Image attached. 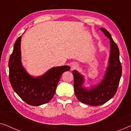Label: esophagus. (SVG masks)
I'll return each mask as SVG.
<instances>
[{
	"mask_svg": "<svg viewBox=\"0 0 131 131\" xmlns=\"http://www.w3.org/2000/svg\"><path fill=\"white\" fill-rule=\"evenodd\" d=\"M72 67L73 68H76V65H73L72 66Z\"/></svg>",
	"mask_w": 131,
	"mask_h": 131,
	"instance_id": "esophagus-1",
	"label": "esophagus"
}]
</instances>
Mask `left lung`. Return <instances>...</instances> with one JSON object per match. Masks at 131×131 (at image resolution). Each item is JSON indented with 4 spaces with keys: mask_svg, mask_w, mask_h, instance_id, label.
I'll return each mask as SVG.
<instances>
[{
    "mask_svg": "<svg viewBox=\"0 0 131 131\" xmlns=\"http://www.w3.org/2000/svg\"><path fill=\"white\" fill-rule=\"evenodd\" d=\"M110 40L111 51L109 66L100 84L91 90L82 87L83 78L78 71L73 70L74 90L80 102L94 106L101 105L110 100L116 94L122 75V65L119 59V48L113 40L110 33L104 28H100Z\"/></svg>",
    "mask_w": 131,
    "mask_h": 131,
    "instance_id": "8db88e82",
    "label": "left lung"
}]
</instances>
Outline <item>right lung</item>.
<instances>
[{"label": "right lung", "instance_id": "1", "mask_svg": "<svg viewBox=\"0 0 131 131\" xmlns=\"http://www.w3.org/2000/svg\"><path fill=\"white\" fill-rule=\"evenodd\" d=\"M21 37L14 43L9 60V78L14 91L24 102L31 105H40L51 101L54 95L61 74L70 70L67 66L52 68L43 76L33 78L28 75L21 62Z\"/></svg>", "mask_w": 131, "mask_h": 131}]
</instances>
